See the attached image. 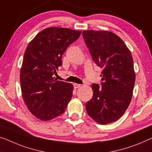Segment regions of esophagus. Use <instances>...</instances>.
Wrapping results in <instances>:
<instances>
[{
  "label": "esophagus",
  "instance_id": "1",
  "mask_svg": "<svg viewBox=\"0 0 152 152\" xmlns=\"http://www.w3.org/2000/svg\"><path fill=\"white\" fill-rule=\"evenodd\" d=\"M80 87V85H79V84H76V83L74 84V89H78V88H79Z\"/></svg>",
  "mask_w": 152,
  "mask_h": 152
}]
</instances>
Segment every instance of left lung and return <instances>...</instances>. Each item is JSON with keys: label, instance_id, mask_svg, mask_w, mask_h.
Here are the masks:
<instances>
[{"label": "left lung", "instance_id": "left-lung-1", "mask_svg": "<svg viewBox=\"0 0 152 152\" xmlns=\"http://www.w3.org/2000/svg\"><path fill=\"white\" fill-rule=\"evenodd\" d=\"M93 60L103 69L102 87L93 84V98L85 104L87 114L100 124L118 120L130 104L135 83L132 54L124 41L108 31H83Z\"/></svg>", "mask_w": 152, "mask_h": 152}]
</instances>
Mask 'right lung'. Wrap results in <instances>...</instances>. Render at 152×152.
<instances>
[{"label": "right lung", "instance_id": "1", "mask_svg": "<svg viewBox=\"0 0 152 152\" xmlns=\"http://www.w3.org/2000/svg\"><path fill=\"white\" fill-rule=\"evenodd\" d=\"M81 31L49 27L29 42L20 69L22 96L32 114L42 121H49L65 112L71 100V83L54 79L62 65V55L78 39Z\"/></svg>", "mask_w": 152, "mask_h": 152}]
</instances>
